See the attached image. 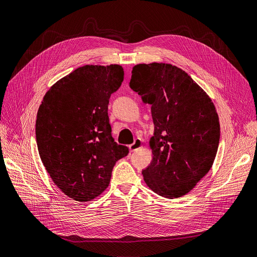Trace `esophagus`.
<instances>
[{
    "instance_id": "esophagus-1",
    "label": "esophagus",
    "mask_w": 257,
    "mask_h": 257,
    "mask_svg": "<svg viewBox=\"0 0 257 257\" xmlns=\"http://www.w3.org/2000/svg\"><path fill=\"white\" fill-rule=\"evenodd\" d=\"M142 147H143V141L140 138H137V139H135L134 143H132V145L128 147V149L131 152H135L138 149H141Z\"/></svg>"
}]
</instances>
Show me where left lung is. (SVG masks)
<instances>
[{"label": "left lung", "instance_id": "left-lung-1", "mask_svg": "<svg viewBox=\"0 0 257 257\" xmlns=\"http://www.w3.org/2000/svg\"><path fill=\"white\" fill-rule=\"evenodd\" d=\"M130 86L151 105L155 125L153 160L142 171L147 186L166 198L192 191L207 175L219 145L217 111L208 94L172 64H137Z\"/></svg>", "mask_w": 257, "mask_h": 257}]
</instances>
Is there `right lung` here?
<instances>
[{
  "instance_id": "obj_1",
  "label": "right lung",
  "mask_w": 257,
  "mask_h": 257,
  "mask_svg": "<svg viewBox=\"0 0 257 257\" xmlns=\"http://www.w3.org/2000/svg\"><path fill=\"white\" fill-rule=\"evenodd\" d=\"M124 71L118 64L84 65L45 94L36 121L41 160L56 186L77 201L93 200L108 187L112 168L128 149L111 137L109 97Z\"/></svg>"
}]
</instances>
